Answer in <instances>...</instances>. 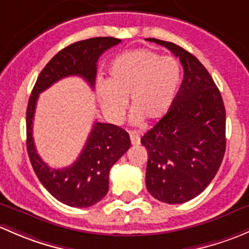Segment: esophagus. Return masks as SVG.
Instances as JSON below:
<instances>
[{
  "label": "esophagus",
  "instance_id": "34e87169",
  "mask_svg": "<svg viewBox=\"0 0 249 249\" xmlns=\"http://www.w3.org/2000/svg\"><path fill=\"white\" fill-rule=\"evenodd\" d=\"M129 137H130V142H132V145H139L140 143V135L139 133L135 132V130H130L129 132Z\"/></svg>",
  "mask_w": 249,
  "mask_h": 249
}]
</instances>
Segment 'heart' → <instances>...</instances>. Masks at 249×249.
<instances>
[{
  "mask_svg": "<svg viewBox=\"0 0 249 249\" xmlns=\"http://www.w3.org/2000/svg\"><path fill=\"white\" fill-rule=\"evenodd\" d=\"M107 84L98 87L104 112L112 121H121L129 96L134 111L132 121L162 119L173 106L181 84L178 60L160 56L150 49H137L117 56L107 71Z\"/></svg>",
  "mask_w": 249,
  "mask_h": 249,
  "instance_id": "heart-1",
  "label": "heart"
}]
</instances>
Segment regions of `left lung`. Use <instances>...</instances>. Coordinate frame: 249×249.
Returning a JSON list of instances; mask_svg holds the SVG:
<instances>
[{
    "instance_id": "obj_1",
    "label": "left lung",
    "mask_w": 249,
    "mask_h": 249,
    "mask_svg": "<svg viewBox=\"0 0 249 249\" xmlns=\"http://www.w3.org/2000/svg\"><path fill=\"white\" fill-rule=\"evenodd\" d=\"M180 58L183 80L169 111L142 138L146 188L157 200L183 204L213 180L225 152V107L200 61L170 42L147 38Z\"/></svg>"
}]
</instances>
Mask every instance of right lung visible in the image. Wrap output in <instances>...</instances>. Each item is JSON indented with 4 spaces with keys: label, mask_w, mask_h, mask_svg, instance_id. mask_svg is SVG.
Segmentation results:
<instances>
[{
    "label": "right lung",
    "mask_w": 249,
    "mask_h": 249,
    "mask_svg": "<svg viewBox=\"0 0 249 249\" xmlns=\"http://www.w3.org/2000/svg\"><path fill=\"white\" fill-rule=\"evenodd\" d=\"M121 39L96 37L80 40L58 51L38 75L26 111V145L36 175L45 189L62 204L71 207H89L101 201L109 191V171L130 147L124 128L111 124L94 122L80 156L71 166L53 169L44 163L33 142V117L37 99L56 81L71 75L81 76L93 89L97 61L107 49Z\"/></svg>",
    "instance_id": "right-lung-1"
}]
</instances>
